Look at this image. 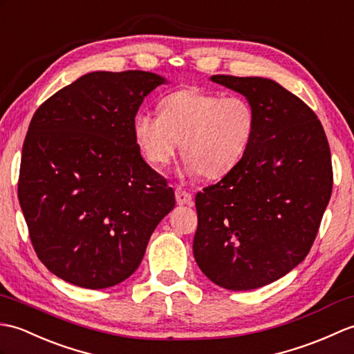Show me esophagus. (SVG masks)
Returning <instances> with one entry per match:
<instances>
[{"mask_svg":"<svg viewBox=\"0 0 354 354\" xmlns=\"http://www.w3.org/2000/svg\"><path fill=\"white\" fill-rule=\"evenodd\" d=\"M176 200H177V204L183 206V204H189L192 201V195L189 192H186L183 189H180V187H177V189H176Z\"/></svg>","mask_w":354,"mask_h":354,"instance_id":"1","label":"esophagus"}]
</instances>
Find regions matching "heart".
Here are the masks:
<instances>
[{
  "label": "heart",
  "mask_w": 354,
  "mask_h": 354,
  "mask_svg": "<svg viewBox=\"0 0 354 354\" xmlns=\"http://www.w3.org/2000/svg\"><path fill=\"white\" fill-rule=\"evenodd\" d=\"M256 133V111L241 95L223 97L197 88L163 97L159 115L139 112L133 136L140 153L156 168L167 165L178 144L183 172L221 178L245 157Z\"/></svg>",
  "instance_id": "heart-1"
}]
</instances>
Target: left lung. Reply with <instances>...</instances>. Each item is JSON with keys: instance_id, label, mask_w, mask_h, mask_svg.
Returning <instances> with one entry per match:
<instances>
[{"instance_id": "left-lung-1", "label": "left lung", "mask_w": 354, "mask_h": 354, "mask_svg": "<svg viewBox=\"0 0 354 354\" xmlns=\"http://www.w3.org/2000/svg\"><path fill=\"white\" fill-rule=\"evenodd\" d=\"M210 80L253 104L256 133L238 167L195 197L194 257L215 285L257 289L308 256L332 195L330 148L312 109L277 82Z\"/></svg>"}]
</instances>
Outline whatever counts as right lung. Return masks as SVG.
<instances>
[{"mask_svg":"<svg viewBox=\"0 0 354 354\" xmlns=\"http://www.w3.org/2000/svg\"><path fill=\"white\" fill-rule=\"evenodd\" d=\"M163 83L147 71H95L31 118L18 198L37 257L68 283L104 289L129 279L176 206L133 136L139 106Z\"/></svg>","mask_w":354,"mask_h":354,"instance_id":"right-lung-1","label":"right lung"}]
</instances>
